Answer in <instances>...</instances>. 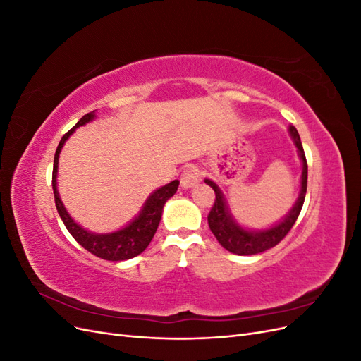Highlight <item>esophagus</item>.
I'll return each mask as SVG.
<instances>
[{
	"mask_svg": "<svg viewBox=\"0 0 361 361\" xmlns=\"http://www.w3.org/2000/svg\"><path fill=\"white\" fill-rule=\"evenodd\" d=\"M199 180H200V173L197 169H194V167H188L180 176V185L183 188H191Z\"/></svg>",
	"mask_w": 361,
	"mask_h": 361,
	"instance_id": "1",
	"label": "esophagus"
}]
</instances>
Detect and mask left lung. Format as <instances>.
I'll list each match as a JSON object with an SVG mask.
<instances>
[{
    "mask_svg": "<svg viewBox=\"0 0 361 361\" xmlns=\"http://www.w3.org/2000/svg\"><path fill=\"white\" fill-rule=\"evenodd\" d=\"M289 133L292 135L293 143L297 146L300 158L302 161L301 192L297 203L293 204L292 211L289 212V215H286L285 220L276 224L274 227H271L264 232H250V231H245V228H243L241 226H238L233 218L231 216V214H228L223 199V194L220 188L216 187V183L209 179L204 180L215 191V200L209 211V215H207V224H209L211 232L216 238V241L221 244L223 248L231 251L233 255L251 256V255L264 253V251L276 247L281 239L290 232V228L293 227L295 221H297V218L302 209L305 191H307V161H305L304 149L301 145L298 130L293 126H290Z\"/></svg>",
    "mask_w": 361,
    "mask_h": 361,
    "instance_id": "1",
    "label": "left lung"
}]
</instances>
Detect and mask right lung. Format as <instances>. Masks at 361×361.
I'll return each instance as SVG.
<instances>
[{"label": "right lung", "mask_w": 361, "mask_h": 361, "mask_svg": "<svg viewBox=\"0 0 361 361\" xmlns=\"http://www.w3.org/2000/svg\"><path fill=\"white\" fill-rule=\"evenodd\" d=\"M93 118H94V111L87 113L78 120V123H76L71 130H68V133L64 134L63 138L60 140L56 155H54V169H52L54 199H56L57 211L64 226H66L69 233L81 247H84L87 251H90L92 255L105 260H126V259L138 256L140 253H143V251L147 248V245L150 244L152 238H154L158 224L161 221L162 207L171 195L178 191L179 180H173L167 183L166 187H161L159 190H157L154 194H152L147 199V202L145 203L140 215L129 226L122 228V231L114 232V233H106V235H96V233L84 231L81 226H78L72 220L71 215L66 212V209H64L57 191L56 179H57L59 155L64 141L72 135L75 128L89 123Z\"/></svg>", "instance_id": "1"}]
</instances>
